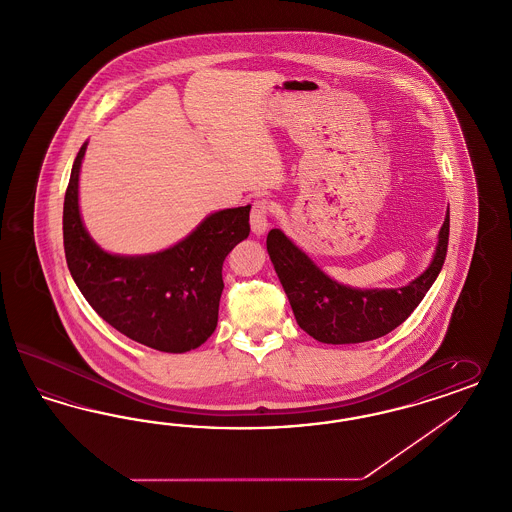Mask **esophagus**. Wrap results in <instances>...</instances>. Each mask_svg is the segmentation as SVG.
Instances as JSON below:
<instances>
[{
	"mask_svg": "<svg viewBox=\"0 0 512 512\" xmlns=\"http://www.w3.org/2000/svg\"><path fill=\"white\" fill-rule=\"evenodd\" d=\"M273 212V207L267 199H258L254 201L252 210H250V228L256 235H262L267 229V222H269V214Z\"/></svg>",
	"mask_w": 512,
	"mask_h": 512,
	"instance_id": "34e87169",
	"label": "esophagus"
}]
</instances>
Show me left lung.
Returning a JSON list of instances; mask_svg holds the SVG:
<instances>
[{"instance_id": "left-lung-1", "label": "left lung", "mask_w": 512, "mask_h": 512, "mask_svg": "<svg viewBox=\"0 0 512 512\" xmlns=\"http://www.w3.org/2000/svg\"><path fill=\"white\" fill-rule=\"evenodd\" d=\"M450 237V210L440 228L435 258L416 281L389 290H357L332 281L281 229L267 235V252L283 284L296 322L322 343L376 340L406 321L444 265Z\"/></svg>"}]
</instances>
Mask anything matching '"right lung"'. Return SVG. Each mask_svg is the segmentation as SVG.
<instances>
[{
    "mask_svg": "<svg viewBox=\"0 0 512 512\" xmlns=\"http://www.w3.org/2000/svg\"><path fill=\"white\" fill-rule=\"evenodd\" d=\"M87 142L77 153L64 197V252L77 288L96 313L127 338L165 353L209 340L224 290L222 265L250 233V205L210 214L178 245L148 256H115L83 228L77 182Z\"/></svg>",
    "mask_w": 512,
    "mask_h": 512,
    "instance_id": "obj_1",
    "label": "right lung"
}]
</instances>
